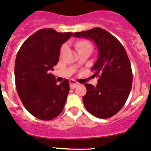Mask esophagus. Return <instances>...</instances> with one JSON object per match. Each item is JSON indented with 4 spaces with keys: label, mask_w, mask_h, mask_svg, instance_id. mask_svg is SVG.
Masks as SVG:
<instances>
[{
    "label": "esophagus",
    "mask_w": 151,
    "mask_h": 151,
    "mask_svg": "<svg viewBox=\"0 0 151 151\" xmlns=\"http://www.w3.org/2000/svg\"><path fill=\"white\" fill-rule=\"evenodd\" d=\"M78 83L77 82H76L75 81L70 80V86L71 88H75L76 86H78Z\"/></svg>",
    "instance_id": "1"
}]
</instances>
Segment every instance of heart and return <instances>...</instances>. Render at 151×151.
I'll use <instances>...</instances> for the list:
<instances>
[{
    "label": "heart",
    "instance_id": "heart-1",
    "mask_svg": "<svg viewBox=\"0 0 151 151\" xmlns=\"http://www.w3.org/2000/svg\"><path fill=\"white\" fill-rule=\"evenodd\" d=\"M67 46L66 45H63L61 48V53H63L64 51L66 49ZM76 47L78 49V51L84 50V49H92V46H91V44L90 42L87 41H80L78 43H76Z\"/></svg>",
    "mask_w": 151,
    "mask_h": 151
}]
</instances>
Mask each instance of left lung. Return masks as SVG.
<instances>
[{
	"label": "left lung",
	"mask_w": 151,
	"mask_h": 151,
	"mask_svg": "<svg viewBox=\"0 0 151 151\" xmlns=\"http://www.w3.org/2000/svg\"><path fill=\"white\" fill-rule=\"evenodd\" d=\"M73 36L92 40L99 56L91 70L99 76L96 86L85 83L86 109L99 119H108L122 108L132 84V71L127 52L119 40L100 27L74 32Z\"/></svg>",
	"instance_id": "1"
}]
</instances>
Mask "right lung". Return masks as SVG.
<instances>
[{"label":"right lung","mask_w":151,"mask_h":151,"mask_svg":"<svg viewBox=\"0 0 151 151\" xmlns=\"http://www.w3.org/2000/svg\"><path fill=\"white\" fill-rule=\"evenodd\" d=\"M72 34L52 28L39 29L23 43L17 54V91L24 108L37 119L52 120L64 108L69 81L58 84L51 70L58 63L62 45Z\"/></svg>","instance_id":"right-lung-1"}]
</instances>
